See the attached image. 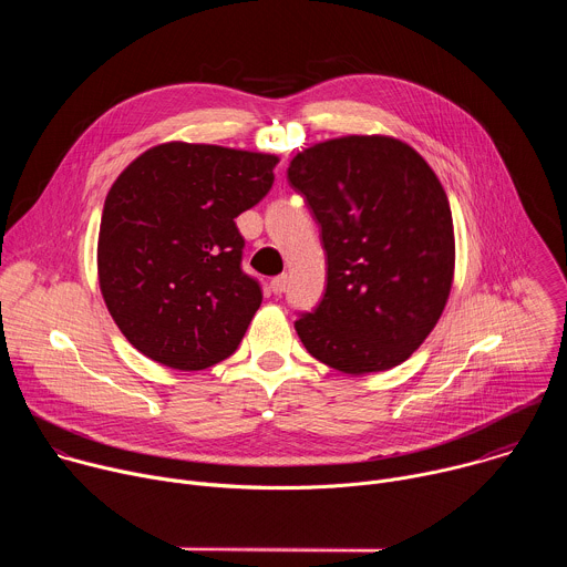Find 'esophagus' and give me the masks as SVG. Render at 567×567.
Segmentation results:
<instances>
[{
    "instance_id": "34e87169",
    "label": "esophagus",
    "mask_w": 567,
    "mask_h": 567,
    "mask_svg": "<svg viewBox=\"0 0 567 567\" xmlns=\"http://www.w3.org/2000/svg\"><path fill=\"white\" fill-rule=\"evenodd\" d=\"M287 276H276L274 280H271V291L276 293V296H282L285 293V289H287Z\"/></svg>"
}]
</instances>
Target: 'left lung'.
<instances>
[{
    "instance_id": "left-lung-1",
    "label": "left lung",
    "mask_w": 567,
    "mask_h": 567,
    "mask_svg": "<svg viewBox=\"0 0 567 567\" xmlns=\"http://www.w3.org/2000/svg\"><path fill=\"white\" fill-rule=\"evenodd\" d=\"M328 254V287L298 313L307 352L348 372L406 361L440 320L455 265L446 193L426 161L388 136H343L287 168Z\"/></svg>"
}]
</instances>
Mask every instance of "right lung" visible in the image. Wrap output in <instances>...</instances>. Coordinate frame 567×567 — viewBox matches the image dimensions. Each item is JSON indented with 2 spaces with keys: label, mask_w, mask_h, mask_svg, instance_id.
Listing matches in <instances>:
<instances>
[{
  "label": "right lung",
  "mask_w": 567,
  "mask_h": 567,
  "mask_svg": "<svg viewBox=\"0 0 567 567\" xmlns=\"http://www.w3.org/2000/svg\"><path fill=\"white\" fill-rule=\"evenodd\" d=\"M276 164L274 154L164 143L118 175L101 219L99 282L141 354L204 370L237 350L262 287L241 269L235 217L271 190Z\"/></svg>",
  "instance_id": "obj_1"
}]
</instances>
